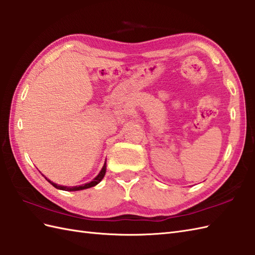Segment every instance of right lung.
Listing matches in <instances>:
<instances>
[{
  "label": "right lung",
  "instance_id": "right-lung-1",
  "mask_svg": "<svg viewBox=\"0 0 255 255\" xmlns=\"http://www.w3.org/2000/svg\"><path fill=\"white\" fill-rule=\"evenodd\" d=\"M105 171H106V164H104V166L102 168V170L100 171V174L94 178L91 182L86 183V185H82V186H75V187H65V186H60V185H56V183L52 182L51 180H49L47 178H45L47 181H49L53 187H55L56 189H61V190H65V191H78V190H84V189H88V188H91L94 187L96 185L103 179V177L105 175Z\"/></svg>",
  "mask_w": 255,
  "mask_h": 255
}]
</instances>
